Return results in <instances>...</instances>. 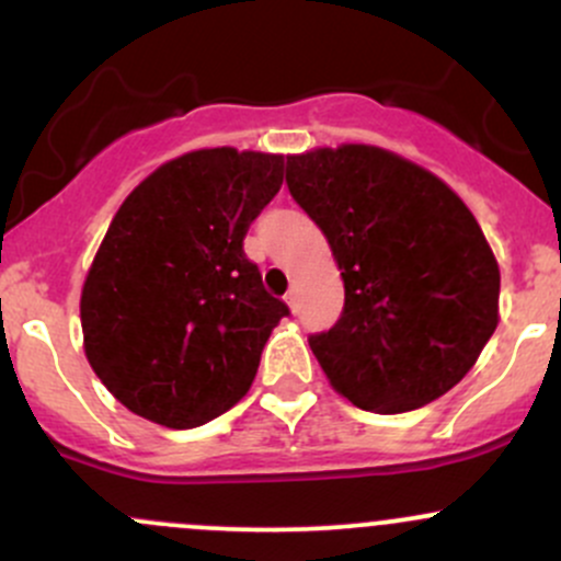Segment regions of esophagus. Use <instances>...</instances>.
<instances>
[{"mask_svg": "<svg viewBox=\"0 0 561 561\" xmlns=\"http://www.w3.org/2000/svg\"><path fill=\"white\" fill-rule=\"evenodd\" d=\"M283 302L288 305V310L297 312V305H299V288H297V286L288 288V294H286V297H283Z\"/></svg>", "mask_w": 561, "mask_h": 561, "instance_id": "1", "label": "esophagus"}]
</instances>
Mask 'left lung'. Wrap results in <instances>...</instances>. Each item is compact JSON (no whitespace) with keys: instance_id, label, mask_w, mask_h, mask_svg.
<instances>
[{"instance_id":"left-lung-1","label":"left lung","mask_w":561,"mask_h":561,"mask_svg":"<svg viewBox=\"0 0 561 561\" xmlns=\"http://www.w3.org/2000/svg\"><path fill=\"white\" fill-rule=\"evenodd\" d=\"M286 182L345 283L342 318L310 336L331 388L377 414L455 388L500 321L497 259L471 208L436 173L371 144L288 154Z\"/></svg>"}]
</instances>
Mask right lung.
<instances>
[{"label":"right lung","instance_id":"obj_1","mask_svg":"<svg viewBox=\"0 0 561 561\" xmlns=\"http://www.w3.org/2000/svg\"><path fill=\"white\" fill-rule=\"evenodd\" d=\"M280 184L283 154L195 149L117 208L82 283V347L138 417L184 431L249 393L288 307L264 291L243 238Z\"/></svg>","mask_w":561,"mask_h":561}]
</instances>
